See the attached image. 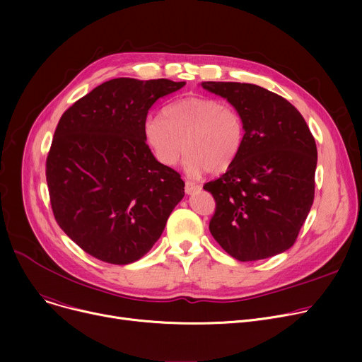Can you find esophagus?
<instances>
[{
  "mask_svg": "<svg viewBox=\"0 0 362 362\" xmlns=\"http://www.w3.org/2000/svg\"><path fill=\"white\" fill-rule=\"evenodd\" d=\"M199 189H201V186L197 185V183H194V182H186V185H185V192H186L187 195H192V194L198 192Z\"/></svg>",
  "mask_w": 362,
  "mask_h": 362,
  "instance_id": "1",
  "label": "esophagus"
}]
</instances>
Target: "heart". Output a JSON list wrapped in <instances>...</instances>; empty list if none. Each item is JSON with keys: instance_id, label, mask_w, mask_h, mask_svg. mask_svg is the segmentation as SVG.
<instances>
[{"instance_id": "obj_1", "label": "heart", "mask_w": 362, "mask_h": 362, "mask_svg": "<svg viewBox=\"0 0 362 362\" xmlns=\"http://www.w3.org/2000/svg\"><path fill=\"white\" fill-rule=\"evenodd\" d=\"M144 139L156 160L173 167L182 158L187 175H220L238 160L245 139L240 114L221 101L186 97L164 107L163 116H148Z\"/></svg>"}]
</instances>
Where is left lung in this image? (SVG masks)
I'll list each match as a JSON object with an SVG mask.
<instances>
[{
    "mask_svg": "<svg viewBox=\"0 0 362 362\" xmlns=\"http://www.w3.org/2000/svg\"><path fill=\"white\" fill-rule=\"evenodd\" d=\"M242 116L245 139L236 163L204 185L216 199L210 232L238 261L288 251L314 201L317 146L300 112L252 83L202 82Z\"/></svg>",
    "mask_w": 362,
    "mask_h": 362,
    "instance_id": "left-lung-1",
    "label": "left lung"
}]
</instances>
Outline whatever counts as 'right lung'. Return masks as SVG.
<instances>
[{
	"mask_svg": "<svg viewBox=\"0 0 362 362\" xmlns=\"http://www.w3.org/2000/svg\"><path fill=\"white\" fill-rule=\"evenodd\" d=\"M185 85L111 79L76 101L57 124L47 158L52 211L89 255L117 265L138 261L185 197L180 175L156 160L142 132L152 104Z\"/></svg>",
	"mask_w": 362,
	"mask_h": 362,
	"instance_id": "1",
	"label": "right lung"
}]
</instances>
